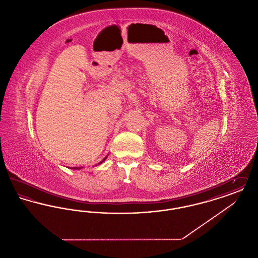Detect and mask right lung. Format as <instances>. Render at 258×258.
I'll use <instances>...</instances> for the list:
<instances>
[{"mask_svg": "<svg viewBox=\"0 0 258 258\" xmlns=\"http://www.w3.org/2000/svg\"><path fill=\"white\" fill-rule=\"evenodd\" d=\"M104 160H105V159H104ZM103 160H102V161H103ZM102 161H100V162H99V163H101V162H102ZM74 169H79V167H78V168H77V167H74Z\"/></svg>", "mask_w": 258, "mask_h": 258, "instance_id": "right-lung-1", "label": "right lung"}]
</instances>
